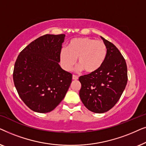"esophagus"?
Returning <instances> with one entry per match:
<instances>
[{"mask_svg": "<svg viewBox=\"0 0 146 146\" xmlns=\"http://www.w3.org/2000/svg\"><path fill=\"white\" fill-rule=\"evenodd\" d=\"M72 79L74 80H77L78 79V77L77 76H76V75H73L72 76Z\"/></svg>", "mask_w": 146, "mask_h": 146, "instance_id": "esophagus-1", "label": "esophagus"}]
</instances>
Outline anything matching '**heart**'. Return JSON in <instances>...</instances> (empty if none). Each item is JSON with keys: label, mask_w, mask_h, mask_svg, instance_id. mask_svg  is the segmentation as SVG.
Wrapping results in <instances>:
<instances>
[{"label": "heart", "mask_w": 146, "mask_h": 146, "mask_svg": "<svg viewBox=\"0 0 146 146\" xmlns=\"http://www.w3.org/2000/svg\"><path fill=\"white\" fill-rule=\"evenodd\" d=\"M106 54V46L104 42L88 37H80L70 40L67 48L61 49L60 59L65 70H70L77 58L78 70H84L86 72L93 73L100 68Z\"/></svg>", "instance_id": "obj_1"}]
</instances>
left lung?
Listing matches in <instances>:
<instances>
[{
  "mask_svg": "<svg viewBox=\"0 0 146 146\" xmlns=\"http://www.w3.org/2000/svg\"><path fill=\"white\" fill-rule=\"evenodd\" d=\"M100 38L107 48L104 62L98 70L79 78L82 102L90 111L98 113L114 106L127 82L126 62L120 52L110 42Z\"/></svg>",
  "mask_w": 146,
  "mask_h": 146,
  "instance_id": "obj_1",
  "label": "left lung"
}]
</instances>
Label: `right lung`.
Masks as SVG:
<instances>
[{
  "label": "right lung",
  "mask_w": 146,
  "mask_h": 146,
  "mask_svg": "<svg viewBox=\"0 0 146 146\" xmlns=\"http://www.w3.org/2000/svg\"><path fill=\"white\" fill-rule=\"evenodd\" d=\"M65 35H46L29 44L19 54L13 80L19 96L32 110L52 111L71 84L72 75L59 65Z\"/></svg>",
  "instance_id": "1"
}]
</instances>
